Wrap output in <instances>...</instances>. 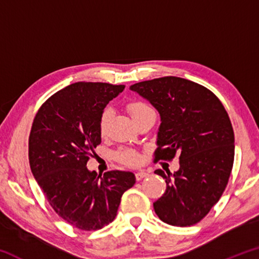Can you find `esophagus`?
Here are the masks:
<instances>
[{
  "mask_svg": "<svg viewBox=\"0 0 259 259\" xmlns=\"http://www.w3.org/2000/svg\"><path fill=\"white\" fill-rule=\"evenodd\" d=\"M148 176V174L146 171H144V170H139V171L136 172V179L137 181H142L143 178H145Z\"/></svg>",
  "mask_w": 259,
  "mask_h": 259,
  "instance_id": "obj_1",
  "label": "esophagus"
}]
</instances>
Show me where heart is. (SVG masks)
Instances as JSON below:
<instances>
[{
	"instance_id": "obj_1",
	"label": "heart",
	"mask_w": 259,
	"mask_h": 259,
	"mask_svg": "<svg viewBox=\"0 0 259 259\" xmlns=\"http://www.w3.org/2000/svg\"><path fill=\"white\" fill-rule=\"evenodd\" d=\"M126 108H128V111L134 121L137 120L138 117L143 115V114L152 111L146 104L140 103V102H131L128 104ZM111 117H112V109L109 107L105 108L99 120V131L102 135L106 133L109 122H111ZM117 159H119V161L122 162V163H124L126 165H135L139 162V155L137 152H135L133 150H123L117 153Z\"/></svg>"
}]
</instances>
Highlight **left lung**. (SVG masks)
<instances>
[{
  "instance_id": "left-lung-1",
  "label": "left lung",
  "mask_w": 259,
  "mask_h": 259,
  "mask_svg": "<svg viewBox=\"0 0 259 259\" xmlns=\"http://www.w3.org/2000/svg\"><path fill=\"white\" fill-rule=\"evenodd\" d=\"M160 114L155 161L179 155V169H157L166 190L155 201V213L174 226L200 222L218 202L234 161V133L229 114L207 88L177 76L130 85Z\"/></svg>"
}]
</instances>
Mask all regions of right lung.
<instances>
[{
    "mask_svg": "<svg viewBox=\"0 0 259 259\" xmlns=\"http://www.w3.org/2000/svg\"><path fill=\"white\" fill-rule=\"evenodd\" d=\"M123 90L124 85L108 83H73L42 105L30 130L34 178L55 211L83 231L113 222L122 194L136 183L130 171L114 170L97 177L87 168L91 151L102 143V113Z\"/></svg>",
    "mask_w": 259,
    "mask_h": 259,
    "instance_id": "right-lung-1",
    "label": "right lung"
}]
</instances>
